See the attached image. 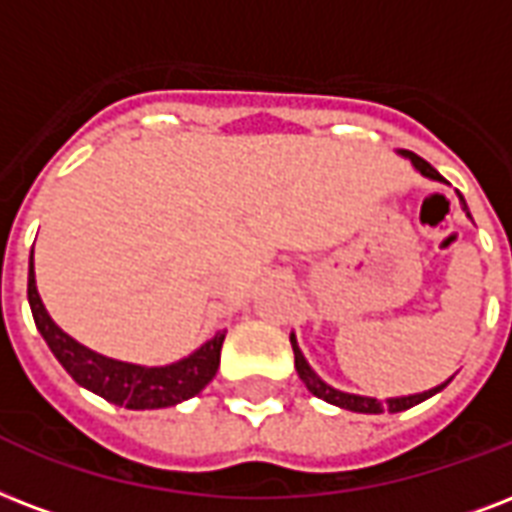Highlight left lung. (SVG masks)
<instances>
[{
	"label": "left lung",
	"mask_w": 512,
	"mask_h": 512,
	"mask_svg": "<svg viewBox=\"0 0 512 512\" xmlns=\"http://www.w3.org/2000/svg\"><path fill=\"white\" fill-rule=\"evenodd\" d=\"M397 155L408 158L413 169L419 171L421 177L435 179V182H446V179L440 177L438 171L432 169V166H429L424 158H419V155H413V152H408V150H397ZM456 195H459L462 212L470 217V209H467V204H464L462 193H456ZM470 220H473V217H470ZM290 343H292V351H295V370H298L300 381L306 384L308 392H311L314 397H319V400H325V403L338 405V408H343V411H354V413L408 411V408H413V405H419V403H424V400H429L432 395H438L440 389H446V386L451 384V378H454L451 376L448 381H443V384H438V386H432V389H427V392H416V395H403V397H386V400H376V397H365V395H351V392H341V389H335V386H330L327 381H322V378L317 376V370L311 368L306 357H303V351H300L295 333H290Z\"/></svg>",
	"instance_id": "8db88e82"
}]
</instances>
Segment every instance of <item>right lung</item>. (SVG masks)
Returning <instances> with one entry per match:
<instances>
[{
    "mask_svg": "<svg viewBox=\"0 0 512 512\" xmlns=\"http://www.w3.org/2000/svg\"><path fill=\"white\" fill-rule=\"evenodd\" d=\"M29 306L39 335L45 338L53 357L64 365L66 373L77 384L85 386L88 392L104 397L107 403L123 405L128 411L169 408V405H177L198 395L220 368L222 341H225V333H228V330H220L182 360L169 362V365H155V368L104 357L99 351L74 341L72 335L64 333L53 322L37 292L34 247H31L29 257Z\"/></svg>",
    "mask_w": 512,
    "mask_h": 512,
    "instance_id": "right-lung-1",
    "label": "right lung"
}]
</instances>
